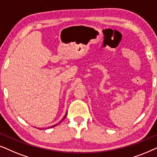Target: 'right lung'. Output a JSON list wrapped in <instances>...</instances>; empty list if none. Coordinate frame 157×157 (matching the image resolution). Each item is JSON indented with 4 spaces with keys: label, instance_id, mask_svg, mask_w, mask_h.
Segmentation results:
<instances>
[{
    "label": "right lung",
    "instance_id": "1",
    "mask_svg": "<svg viewBox=\"0 0 157 157\" xmlns=\"http://www.w3.org/2000/svg\"><path fill=\"white\" fill-rule=\"evenodd\" d=\"M66 114H67V113H66ZM66 114L65 115V117H63V119H62V120H63L64 119V118H66ZM62 120H61V121H62ZM58 125V124H56V125H53V126H51V128H53V127H54V126H57Z\"/></svg>",
    "mask_w": 157,
    "mask_h": 157
}]
</instances>
